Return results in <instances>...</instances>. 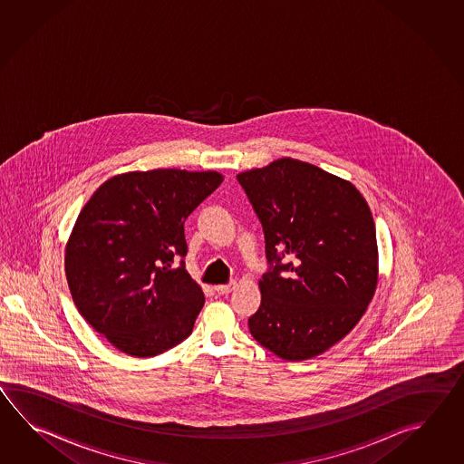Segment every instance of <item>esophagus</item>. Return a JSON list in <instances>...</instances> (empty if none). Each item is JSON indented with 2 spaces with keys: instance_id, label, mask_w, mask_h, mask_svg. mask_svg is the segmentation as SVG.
I'll list each match as a JSON object with an SVG mask.
<instances>
[{
  "instance_id": "1",
  "label": "esophagus",
  "mask_w": 464,
  "mask_h": 464,
  "mask_svg": "<svg viewBox=\"0 0 464 464\" xmlns=\"http://www.w3.org/2000/svg\"><path fill=\"white\" fill-rule=\"evenodd\" d=\"M236 282H228L226 285L216 286V292H218V295H227V294H230V292L236 288Z\"/></svg>"
}]
</instances>
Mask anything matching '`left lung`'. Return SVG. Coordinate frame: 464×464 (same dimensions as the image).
<instances>
[{
  "mask_svg": "<svg viewBox=\"0 0 464 464\" xmlns=\"http://www.w3.org/2000/svg\"><path fill=\"white\" fill-rule=\"evenodd\" d=\"M266 237L250 334L276 356L324 353L358 324L378 276L375 222L353 184L295 159L237 176Z\"/></svg>",
  "mask_w": 464,
  "mask_h": 464,
  "instance_id": "8db88e82",
  "label": "left lung"
}]
</instances>
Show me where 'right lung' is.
Masks as SVG:
<instances>
[{
	"instance_id": "1",
	"label": "right lung",
	"mask_w": 464,
	"mask_h": 464,
	"mask_svg": "<svg viewBox=\"0 0 464 464\" xmlns=\"http://www.w3.org/2000/svg\"><path fill=\"white\" fill-rule=\"evenodd\" d=\"M220 182L218 172H128L81 210L64 258L71 295L121 352L159 355L192 334L204 294L186 270L184 224Z\"/></svg>"
}]
</instances>
